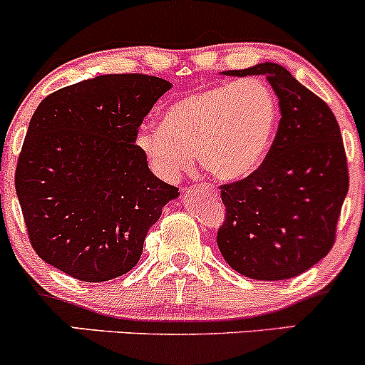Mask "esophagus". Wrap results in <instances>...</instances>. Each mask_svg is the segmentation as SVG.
I'll list each match as a JSON object with an SVG mask.
<instances>
[{"instance_id": "obj_1", "label": "esophagus", "mask_w": 365, "mask_h": 365, "mask_svg": "<svg viewBox=\"0 0 365 365\" xmlns=\"http://www.w3.org/2000/svg\"><path fill=\"white\" fill-rule=\"evenodd\" d=\"M198 190L204 191V193H207V195H212V197H217V190L212 186V184H202Z\"/></svg>"}]
</instances>
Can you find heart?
<instances>
[{
  "mask_svg": "<svg viewBox=\"0 0 365 365\" xmlns=\"http://www.w3.org/2000/svg\"><path fill=\"white\" fill-rule=\"evenodd\" d=\"M279 119L276 93L262 78L207 86L168 105L161 126H144L135 144L153 170L179 181L198 163L221 181L246 178L270 151Z\"/></svg>",
  "mask_w": 365,
  "mask_h": 365,
  "instance_id": "1",
  "label": "heart"
}]
</instances>
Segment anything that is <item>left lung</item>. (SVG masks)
Masks as SVG:
<instances>
[{
	"label": "left lung",
	"mask_w": 365,
	"mask_h": 365,
	"mask_svg": "<svg viewBox=\"0 0 365 365\" xmlns=\"http://www.w3.org/2000/svg\"><path fill=\"white\" fill-rule=\"evenodd\" d=\"M223 75H264L281 121L264 163L221 186L227 221L217 247L227 264L260 281L290 279L327 257L348 193V167L336 115L277 63Z\"/></svg>",
	"instance_id": "obj_1"
}]
</instances>
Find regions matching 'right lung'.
Masks as SVG:
<instances>
[{"label":"right lung","mask_w":365,"mask_h":365,"mask_svg":"<svg viewBox=\"0 0 365 365\" xmlns=\"http://www.w3.org/2000/svg\"><path fill=\"white\" fill-rule=\"evenodd\" d=\"M172 84L100 75L36 107L15 191L38 257L75 279L101 283L133 269L161 209L179 197L135 145L138 126Z\"/></svg>","instance_id":"right-lung-1"}]
</instances>
